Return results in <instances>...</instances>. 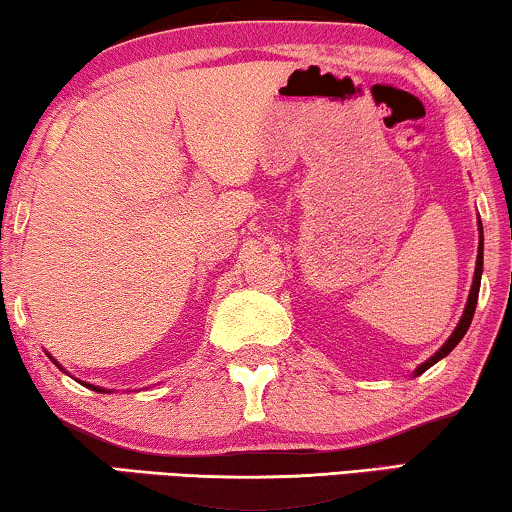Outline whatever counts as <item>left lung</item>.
<instances>
[{"label": "left lung", "instance_id": "left-lung-1", "mask_svg": "<svg viewBox=\"0 0 512 512\" xmlns=\"http://www.w3.org/2000/svg\"><path fill=\"white\" fill-rule=\"evenodd\" d=\"M478 230H480V242H478V258H475V275H473V284H471V291H468V300H466V307H464V314H461V319H459V324H457V328H454L452 331V335L450 338L445 340V345L438 349L436 354L431 356V359H426L424 363H419V366L415 368V377L417 375H422L424 370H429L433 363H438L440 359H445L447 354L452 352L454 347L459 345L461 342V338H464L466 335V331H468V326H471V321H473V314H475V305H478V293H480V279H482V251H485V247H482V240H485V237H482V223H480V219H478Z\"/></svg>", "mask_w": 512, "mask_h": 512}]
</instances>
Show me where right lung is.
<instances>
[{"label":"right lung","instance_id":"right-lung-1","mask_svg":"<svg viewBox=\"0 0 512 512\" xmlns=\"http://www.w3.org/2000/svg\"><path fill=\"white\" fill-rule=\"evenodd\" d=\"M46 354H48V352H46ZM48 359H51V361L55 363V366H58V368L62 370V373H67V370H65V368H62V366H60V363H58V361H55L51 354H48ZM79 382H81V380H79ZM81 384H86V387H88V389H93V391H97V394H111V389H102V387H95V384H88V382H81Z\"/></svg>","mask_w":512,"mask_h":512}]
</instances>
